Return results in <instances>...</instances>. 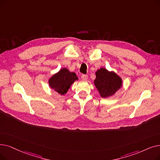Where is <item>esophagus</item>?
<instances>
[{"label":"esophagus","mask_w":160,"mask_h":160,"mask_svg":"<svg viewBox=\"0 0 160 160\" xmlns=\"http://www.w3.org/2000/svg\"><path fill=\"white\" fill-rule=\"evenodd\" d=\"M81 78H82V80L86 81V80H88V76H87V75H86V74H82V76H81Z\"/></svg>","instance_id":"1"}]
</instances>
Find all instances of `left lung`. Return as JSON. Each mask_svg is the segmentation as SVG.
I'll return each mask as SVG.
<instances>
[{
    "label": "left lung",
    "instance_id": "1",
    "mask_svg": "<svg viewBox=\"0 0 160 160\" xmlns=\"http://www.w3.org/2000/svg\"><path fill=\"white\" fill-rule=\"evenodd\" d=\"M95 76L94 85L102 98L114 95L122 86V78L113 71L101 67L95 72Z\"/></svg>",
    "mask_w": 160,
    "mask_h": 160
}]
</instances>
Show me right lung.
Returning <instances> with one entry per match:
<instances>
[{
    "mask_svg": "<svg viewBox=\"0 0 160 160\" xmlns=\"http://www.w3.org/2000/svg\"><path fill=\"white\" fill-rule=\"evenodd\" d=\"M78 80V76L74 72L69 71L67 68H63L51 76L48 80V84L50 88L63 95L67 93L71 85Z\"/></svg>",
    "mask_w": 160,
    "mask_h": 160,
    "instance_id": "add662e5",
    "label": "right lung"
}]
</instances>
